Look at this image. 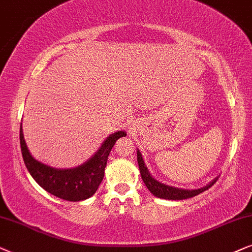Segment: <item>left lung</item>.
<instances>
[{
    "instance_id": "8db88e82",
    "label": "left lung",
    "mask_w": 252,
    "mask_h": 252,
    "mask_svg": "<svg viewBox=\"0 0 252 252\" xmlns=\"http://www.w3.org/2000/svg\"><path fill=\"white\" fill-rule=\"evenodd\" d=\"M137 161H138V166L140 170V176L145 183L151 192H152L154 196L158 197V198H163V199H172V200H182V199H188L191 198V197L197 196V194L204 192L205 190H209L211 187L213 186L214 183L217 182V179L212 181L209 186L202 188V189L197 190H183V189H176V188L168 187L166 184H162L158 182L157 180H154L152 176L150 175L149 170H147L145 163H144L142 154L139 153V151H137Z\"/></svg>"
}]
</instances>
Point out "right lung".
Instances as JSON below:
<instances>
[{
    "label": "right lung",
    "mask_w": 252,
    "mask_h": 252,
    "mask_svg": "<svg viewBox=\"0 0 252 252\" xmlns=\"http://www.w3.org/2000/svg\"><path fill=\"white\" fill-rule=\"evenodd\" d=\"M126 135L124 131H117L110 135L91 159L72 169H55L36 161L29 152L22 126L19 139L25 166L35 182L53 196L69 202H79L90 198L98 190L105 175L110 150L117 139Z\"/></svg>",
    "instance_id": "obj_1"
}]
</instances>
